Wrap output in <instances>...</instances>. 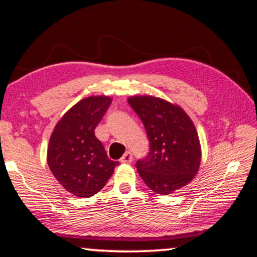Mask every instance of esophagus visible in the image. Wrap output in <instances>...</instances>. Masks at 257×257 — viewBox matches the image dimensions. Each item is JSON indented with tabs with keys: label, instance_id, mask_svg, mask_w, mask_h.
I'll return each instance as SVG.
<instances>
[{
	"label": "esophagus",
	"instance_id": "esophagus-1",
	"mask_svg": "<svg viewBox=\"0 0 257 257\" xmlns=\"http://www.w3.org/2000/svg\"><path fill=\"white\" fill-rule=\"evenodd\" d=\"M119 161L123 165H129V163H132V161H133V155H132L131 151H126L125 154L120 157Z\"/></svg>",
	"mask_w": 257,
	"mask_h": 257
}]
</instances>
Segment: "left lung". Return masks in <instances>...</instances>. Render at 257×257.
Segmentation results:
<instances>
[{
	"label": "left lung",
	"mask_w": 257,
	"mask_h": 257,
	"mask_svg": "<svg viewBox=\"0 0 257 257\" xmlns=\"http://www.w3.org/2000/svg\"><path fill=\"white\" fill-rule=\"evenodd\" d=\"M128 102L150 142L148 157L135 165L145 184L161 195L189 184L201 161L200 140L190 117L178 105L150 95H135Z\"/></svg>",
	"instance_id": "1"
}]
</instances>
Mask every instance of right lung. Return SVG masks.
<instances>
[{
    "label": "right lung",
    "instance_id": "obj_1",
    "mask_svg": "<svg viewBox=\"0 0 257 257\" xmlns=\"http://www.w3.org/2000/svg\"><path fill=\"white\" fill-rule=\"evenodd\" d=\"M112 102L109 96H90L75 103L58 120L47 146V165L60 184L78 197L98 193L118 162L109 160L95 128Z\"/></svg>",
    "mask_w": 257,
    "mask_h": 257
}]
</instances>
